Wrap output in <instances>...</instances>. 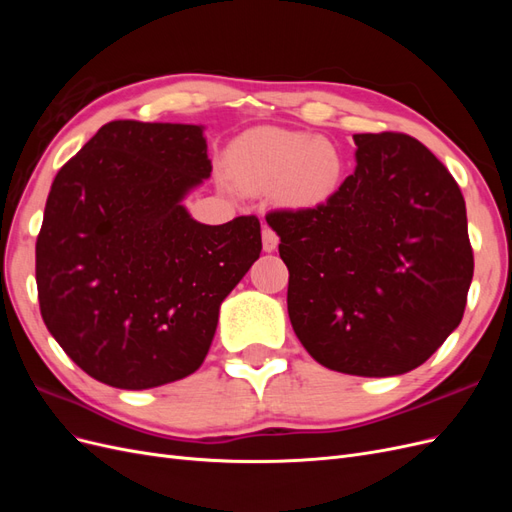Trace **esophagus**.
<instances>
[{
    "label": "esophagus",
    "instance_id": "obj_1",
    "mask_svg": "<svg viewBox=\"0 0 512 512\" xmlns=\"http://www.w3.org/2000/svg\"><path fill=\"white\" fill-rule=\"evenodd\" d=\"M277 243H280L277 232L271 226H262V247H265V252H273Z\"/></svg>",
    "mask_w": 512,
    "mask_h": 512
}]
</instances>
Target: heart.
<instances>
[{"mask_svg": "<svg viewBox=\"0 0 512 512\" xmlns=\"http://www.w3.org/2000/svg\"><path fill=\"white\" fill-rule=\"evenodd\" d=\"M344 156L327 138L265 128L243 134L228 153V173L247 192H271L292 207H318L337 192Z\"/></svg>", "mask_w": 512, "mask_h": 512, "instance_id": "1", "label": "heart"}]
</instances>
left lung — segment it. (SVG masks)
Returning <instances> with one entry per match:
<instances>
[{
    "label": "left lung",
    "mask_w": 512,
    "mask_h": 512,
    "mask_svg": "<svg viewBox=\"0 0 512 512\" xmlns=\"http://www.w3.org/2000/svg\"><path fill=\"white\" fill-rule=\"evenodd\" d=\"M356 166L318 207L275 209L288 316L314 359L350 376L423 365L463 318L474 275L466 200L416 138L354 134Z\"/></svg>",
    "instance_id": "8db88e82"
}]
</instances>
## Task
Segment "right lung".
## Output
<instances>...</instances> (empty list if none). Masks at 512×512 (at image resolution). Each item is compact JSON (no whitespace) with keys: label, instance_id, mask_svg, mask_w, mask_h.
Returning a JSON list of instances; mask_svg holds the SVG:
<instances>
[{"label":"right lung","instance_id":"add662e5","mask_svg":"<svg viewBox=\"0 0 512 512\" xmlns=\"http://www.w3.org/2000/svg\"><path fill=\"white\" fill-rule=\"evenodd\" d=\"M211 175L200 126L111 121L59 168L36 241L46 329L85 374L143 391L203 365L220 305L260 256V222L192 220Z\"/></svg>","mask_w":512,"mask_h":512}]
</instances>
